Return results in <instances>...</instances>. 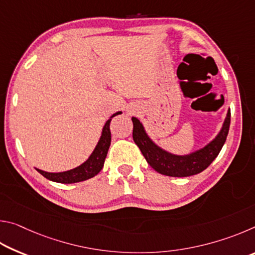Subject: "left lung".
<instances>
[{
  "label": "left lung",
  "instance_id": "8db88e82",
  "mask_svg": "<svg viewBox=\"0 0 255 255\" xmlns=\"http://www.w3.org/2000/svg\"><path fill=\"white\" fill-rule=\"evenodd\" d=\"M132 138L141 154L153 169L167 176H190L200 173L217 157L225 144L231 125V110L228 109L225 122L218 135L205 147L188 155H174L159 147L146 133L144 126L137 118L132 117Z\"/></svg>",
  "mask_w": 255,
  "mask_h": 255
}]
</instances>
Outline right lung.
<instances>
[{
    "instance_id": "right-lung-1",
    "label": "right lung",
    "mask_w": 255,
    "mask_h": 255,
    "mask_svg": "<svg viewBox=\"0 0 255 255\" xmlns=\"http://www.w3.org/2000/svg\"><path fill=\"white\" fill-rule=\"evenodd\" d=\"M122 111H118L114 114L108 119L105 126L102 129V133L100 139H99L96 148L90 155V157L86 159V161L81 164L80 166L75 167V169H72L70 171L65 172H58V173H50V172H45L42 170L37 169L41 175H44L46 179L50 181H54V182L58 183H75V182H81V181H85L88 179L93 178L94 175H97L99 172L102 170L103 164H105V159L107 157L108 149L110 147L111 143V132H110V123L111 119L115 117V116L120 115Z\"/></svg>"
}]
</instances>
